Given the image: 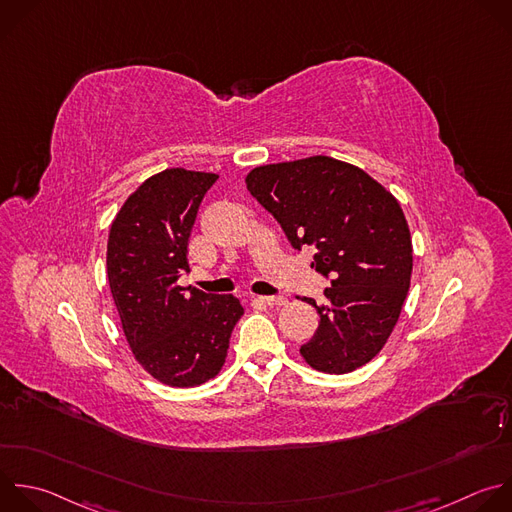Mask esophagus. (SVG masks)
<instances>
[{
	"mask_svg": "<svg viewBox=\"0 0 512 512\" xmlns=\"http://www.w3.org/2000/svg\"><path fill=\"white\" fill-rule=\"evenodd\" d=\"M257 301L265 303V305H285L287 299L283 295H261L257 297Z\"/></svg>",
	"mask_w": 512,
	"mask_h": 512,
	"instance_id": "1",
	"label": "esophagus"
}]
</instances>
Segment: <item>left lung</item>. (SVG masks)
<instances>
[{"label": "left lung", "mask_w": 512, "mask_h": 512, "mask_svg": "<svg viewBox=\"0 0 512 512\" xmlns=\"http://www.w3.org/2000/svg\"><path fill=\"white\" fill-rule=\"evenodd\" d=\"M249 193L277 219L295 249L313 247L329 277L319 327L299 354L325 374L374 360L398 323L412 277V237L396 197L362 168L309 156L253 168Z\"/></svg>", "instance_id": "8db88e82"}]
</instances>
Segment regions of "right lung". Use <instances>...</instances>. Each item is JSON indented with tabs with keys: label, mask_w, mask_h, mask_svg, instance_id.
I'll return each instance as SVG.
<instances>
[{
	"label": "right lung",
	"mask_w": 512,
	"mask_h": 512,
	"mask_svg": "<svg viewBox=\"0 0 512 512\" xmlns=\"http://www.w3.org/2000/svg\"><path fill=\"white\" fill-rule=\"evenodd\" d=\"M219 175L166 168L146 179L112 221L110 293L136 362L158 382L193 388L215 378L243 315L233 295L181 287L187 247L205 193Z\"/></svg>",
	"instance_id": "add662e5"
}]
</instances>
